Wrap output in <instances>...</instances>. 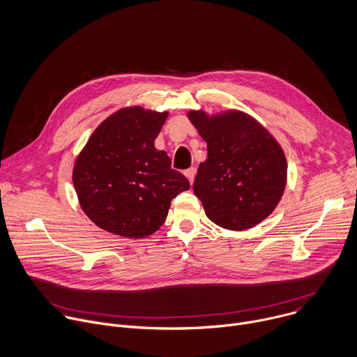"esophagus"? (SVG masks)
Segmentation results:
<instances>
[{
	"instance_id": "obj_1",
	"label": "esophagus",
	"mask_w": 357,
	"mask_h": 357,
	"mask_svg": "<svg viewBox=\"0 0 357 357\" xmlns=\"http://www.w3.org/2000/svg\"><path fill=\"white\" fill-rule=\"evenodd\" d=\"M184 174H185V177L188 178V181L192 183V181H194V177H195V169H194V167H190V169H187V170L184 172Z\"/></svg>"
}]
</instances>
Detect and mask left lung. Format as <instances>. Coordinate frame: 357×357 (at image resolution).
<instances>
[{
	"mask_svg": "<svg viewBox=\"0 0 357 357\" xmlns=\"http://www.w3.org/2000/svg\"><path fill=\"white\" fill-rule=\"evenodd\" d=\"M190 121L206 142L194 194L206 217L231 229H249L277 206L287 181V162L275 139L252 116L231 111L208 116L191 111Z\"/></svg>",
	"mask_w": 357,
	"mask_h": 357,
	"instance_id": "8db88e82",
	"label": "left lung"
}]
</instances>
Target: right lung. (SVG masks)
I'll list each match as a JSON object with an SVG mask.
<instances>
[{"label": "right lung", "instance_id": "right-lung-1", "mask_svg": "<svg viewBox=\"0 0 357 357\" xmlns=\"http://www.w3.org/2000/svg\"><path fill=\"white\" fill-rule=\"evenodd\" d=\"M167 112L123 108L108 116L79 155L73 184L87 217L125 238H145L165 222L172 199L190 188L155 148Z\"/></svg>", "mask_w": 357, "mask_h": 357}]
</instances>
